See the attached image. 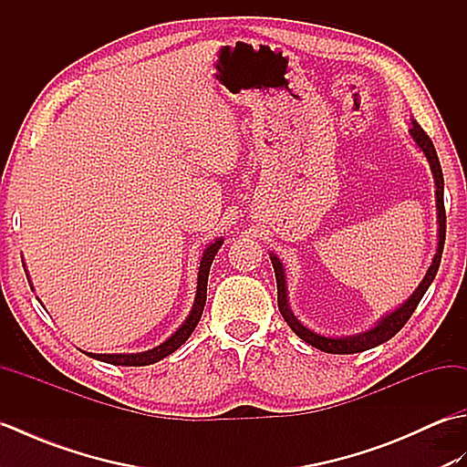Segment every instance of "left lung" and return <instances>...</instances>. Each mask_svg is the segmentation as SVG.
I'll use <instances>...</instances> for the list:
<instances>
[{"mask_svg":"<svg viewBox=\"0 0 467 467\" xmlns=\"http://www.w3.org/2000/svg\"><path fill=\"white\" fill-rule=\"evenodd\" d=\"M411 138L418 144L425 158L430 161L431 166V172L435 178V198H438V223H440V243H438V253L433 256V263L430 266L428 275L423 276L421 285L415 289V293L410 296L408 301H405L398 311H393L391 315L383 317V319L377 323V327H373L371 331H365L361 335H355V337H343V339H333V337H325V335H317L311 329H306L299 321L295 319V315L289 309V303H286V286H285V273H283V265L281 261L276 259L273 254L271 256V263H273V269H275V276H276V303H279V311L283 315V319L286 321V325L291 327V329L301 337L305 343L313 345L315 349H321L325 353H337V355H347V353H361L371 349V347L381 345L385 341H389L391 337L398 333L401 327L410 321V317L413 315V311L418 309L420 301L423 299L425 291L430 289L431 281L435 279V275H438L440 269V263H441V253H443V243H445V206H443V172H441V166H440V158L438 152H435V146L431 142V138L425 134L423 128L413 122L411 126Z\"/></svg>","mask_w":467,"mask_h":467,"instance_id":"obj_1","label":"left lung"}]
</instances>
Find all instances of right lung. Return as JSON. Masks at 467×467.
I'll return each instance as SVG.
<instances>
[{
  "label": "right lung",
  "instance_id": "right-lung-1",
  "mask_svg": "<svg viewBox=\"0 0 467 467\" xmlns=\"http://www.w3.org/2000/svg\"><path fill=\"white\" fill-rule=\"evenodd\" d=\"M223 239L214 241L202 254V261H201V269H198V286H196V299H194V306L191 315H188V319L184 321V325L178 329L171 339H166L162 345L154 347L150 351H144V353H128V355H102V353H86L94 357L98 361H104V363H112V365H126V367H142V365H152L156 361L164 359L166 355L174 353L178 347H181L188 337L192 335L194 327L198 325L204 311V305H206V283H208V271H211V265L214 261V254L221 249Z\"/></svg>",
  "mask_w": 467,
  "mask_h": 467
}]
</instances>
